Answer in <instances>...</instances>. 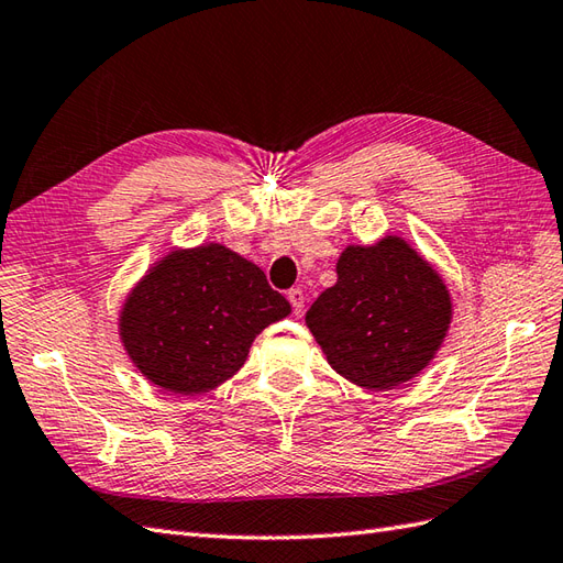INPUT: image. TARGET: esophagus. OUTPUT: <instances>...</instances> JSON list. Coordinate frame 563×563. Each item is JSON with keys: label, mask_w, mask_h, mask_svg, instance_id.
<instances>
[{"label": "esophagus", "mask_w": 563, "mask_h": 563, "mask_svg": "<svg viewBox=\"0 0 563 563\" xmlns=\"http://www.w3.org/2000/svg\"><path fill=\"white\" fill-rule=\"evenodd\" d=\"M287 299H290V305H292V311L297 313V317H299V313H302L305 311V292L302 290H299V287H292V290L290 292H287Z\"/></svg>", "instance_id": "obj_1"}]
</instances>
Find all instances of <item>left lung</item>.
<instances>
[{
    "instance_id": "left-lung-1",
    "label": "left lung",
    "mask_w": 563,
    "mask_h": 563,
    "mask_svg": "<svg viewBox=\"0 0 563 563\" xmlns=\"http://www.w3.org/2000/svg\"><path fill=\"white\" fill-rule=\"evenodd\" d=\"M335 273V285L307 311L331 367L372 390L420 374L451 323V295L439 273L400 238L347 246Z\"/></svg>"
}]
</instances>
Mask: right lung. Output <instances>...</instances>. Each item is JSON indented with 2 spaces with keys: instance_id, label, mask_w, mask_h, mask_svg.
<instances>
[{
  "instance_id": "1",
  "label": "right lung",
  "mask_w": 563,
  "mask_h": 563,
  "mask_svg": "<svg viewBox=\"0 0 563 563\" xmlns=\"http://www.w3.org/2000/svg\"><path fill=\"white\" fill-rule=\"evenodd\" d=\"M290 313L264 271L222 244L173 252L126 297L120 335L139 372L181 396L238 372L254 338Z\"/></svg>"
}]
</instances>
